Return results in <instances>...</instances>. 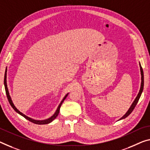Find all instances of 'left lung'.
<instances>
[{
	"mask_svg": "<svg viewBox=\"0 0 150 150\" xmlns=\"http://www.w3.org/2000/svg\"><path fill=\"white\" fill-rule=\"evenodd\" d=\"M139 66H140V72H141V76H142V82H141V87H140V89H139V93H138L137 96H136V98H135V99L134 100V101H133L132 105H131V107H129V110H127V112H126V113L123 115V117H121V118L119 119V120H121V119H125L127 117H128L129 115L131 112L133 111V109H134V108L135 107V106H136L137 103H138V100H139V99L140 98V96H141L142 95V93L143 92V90H144V72H143V69L142 68L141 66V64H140L139 63Z\"/></svg>",
	"mask_w": 150,
	"mask_h": 150,
	"instance_id": "obj_1",
	"label": "left lung"
}]
</instances>
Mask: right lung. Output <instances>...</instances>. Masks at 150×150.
Wrapping results in <instances>:
<instances>
[{
	"mask_svg": "<svg viewBox=\"0 0 150 150\" xmlns=\"http://www.w3.org/2000/svg\"><path fill=\"white\" fill-rule=\"evenodd\" d=\"M6 72H7V69L6 68V70H5V74H4V88H5V91H6V96H7V98H8V100L9 103H10V105L11 107H13V109L15 110L16 112H17V113H19V115H21L23 117H25V119H27V120H29V121L32 122V123H35V124H38V125H44V124H48L50 123H51L52 121H53L56 118L57 115L59 114V109H60V107L62 106V103L64 102V100H65L66 98L67 97V96L68 95V93L67 94H66V96H64V98L62 99V100L61 101L60 104L59 105L58 107H57V110H56V112H55V113L52 115L51 117H50V118H48L47 119H45V120H35V119H33L32 118H30V117L26 116V115H24L23 113H22L21 112H20L19 110H18L17 108L15 107V105L13 104V100L12 99H11V97L10 96V94H9V92H8V87H7V83H6Z\"/></svg>",
	"mask_w": 150,
	"mask_h": 150,
	"instance_id": "obj_1",
	"label": "right lung"
}]
</instances>
